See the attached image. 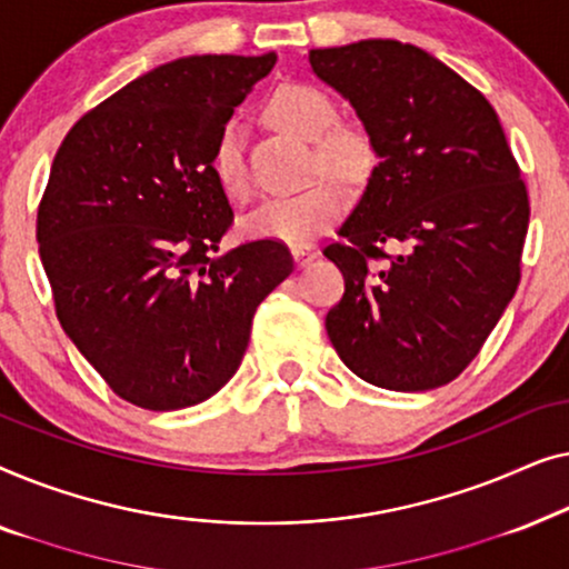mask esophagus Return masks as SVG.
Returning a JSON list of instances; mask_svg holds the SVG:
<instances>
[{
    "label": "esophagus",
    "mask_w": 569,
    "mask_h": 569,
    "mask_svg": "<svg viewBox=\"0 0 569 569\" xmlns=\"http://www.w3.org/2000/svg\"><path fill=\"white\" fill-rule=\"evenodd\" d=\"M292 256L298 261V267H306V263L316 259V251L310 246H292Z\"/></svg>",
    "instance_id": "34e87169"
}]
</instances>
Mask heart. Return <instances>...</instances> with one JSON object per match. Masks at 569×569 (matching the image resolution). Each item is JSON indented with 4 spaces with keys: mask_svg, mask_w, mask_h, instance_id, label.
Here are the masks:
<instances>
[{
    "mask_svg": "<svg viewBox=\"0 0 569 569\" xmlns=\"http://www.w3.org/2000/svg\"><path fill=\"white\" fill-rule=\"evenodd\" d=\"M269 116L279 127L308 142H316L318 166L339 178H355L370 166V139L355 127H333L337 106L329 92L316 84L290 82L271 92ZM212 173L230 199L251 197L243 147L236 127H224L212 150ZM347 191L337 181H318L308 189L269 199L248 217L243 230L248 238L274 243L302 246L318 232L329 230L345 214Z\"/></svg>",
    "mask_w": 569,
    "mask_h": 569,
    "instance_id": "heart-1",
    "label": "heart"
}]
</instances>
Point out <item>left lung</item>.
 Wrapping results in <instances>:
<instances>
[{
    "instance_id": "left-lung-1",
    "label": "left lung",
    "mask_w": 569,
    "mask_h": 569,
    "mask_svg": "<svg viewBox=\"0 0 569 569\" xmlns=\"http://www.w3.org/2000/svg\"><path fill=\"white\" fill-rule=\"evenodd\" d=\"M310 67L349 98L380 158L341 240L323 246L345 274L331 345L372 386H446L518 290L531 214L518 160L489 100L417 46L313 49Z\"/></svg>"
}]
</instances>
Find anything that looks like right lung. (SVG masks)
<instances>
[{
  "label": "right lung",
  "mask_w": 569,
  "mask_h": 569,
  "mask_svg": "<svg viewBox=\"0 0 569 569\" xmlns=\"http://www.w3.org/2000/svg\"><path fill=\"white\" fill-rule=\"evenodd\" d=\"M277 57H186L69 129L36 238L67 337L119 399L150 411L207 401L236 376L256 308L290 277L274 240H220L232 209L212 150Z\"/></svg>",
  "instance_id": "right-lung-1"
}]
</instances>
